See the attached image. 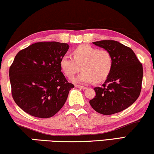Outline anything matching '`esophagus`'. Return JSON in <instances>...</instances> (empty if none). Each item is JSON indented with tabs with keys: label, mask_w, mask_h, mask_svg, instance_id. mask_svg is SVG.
<instances>
[{
	"label": "esophagus",
	"mask_w": 154,
	"mask_h": 154,
	"mask_svg": "<svg viewBox=\"0 0 154 154\" xmlns=\"http://www.w3.org/2000/svg\"><path fill=\"white\" fill-rule=\"evenodd\" d=\"M75 87L78 88H80V89H82V90H85V89H86V87H85V86H80V85H75Z\"/></svg>",
	"instance_id": "esophagus-1"
}]
</instances>
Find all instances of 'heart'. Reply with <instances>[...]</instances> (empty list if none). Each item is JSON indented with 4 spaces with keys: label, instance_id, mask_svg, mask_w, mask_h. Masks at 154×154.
<instances>
[{
    "label": "heart",
    "instance_id": "obj_1",
    "mask_svg": "<svg viewBox=\"0 0 154 154\" xmlns=\"http://www.w3.org/2000/svg\"><path fill=\"white\" fill-rule=\"evenodd\" d=\"M112 55L109 51L93 47L90 45H81L72 51V56H63L60 60V67L67 77L72 78L79 70L82 72L73 79L75 83L88 84L105 80L112 68Z\"/></svg>",
    "mask_w": 154,
    "mask_h": 154
}]
</instances>
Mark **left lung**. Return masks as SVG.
Segmentation results:
<instances>
[{"label": "left lung", "mask_w": 154, "mask_h": 154, "mask_svg": "<svg viewBox=\"0 0 154 154\" xmlns=\"http://www.w3.org/2000/svg\"><path fill=\"white\" fill-rule=\"evenodd\" d=\"M109 51L112 68L101 87H95L96 96L89 103L104 115L120 112L130 107L139 97L142 88V65L128 47L114 40L93 42Z\"/></svg>", "instance_id": "8db88e82"}]
</instances>
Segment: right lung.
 <instances>
[{"mask_svg":"<svg viewBox=\"0 0 154 154\" xmlns=\"http://www.w3.org/2000/svg\"><path fill=\"white\" fill-rule=\"evenodd\" d=\"M68 49L67 43L36 42L15 56L9 72L12 95L27 114L49 118L64 105L74 88L60 67V58Z\"/></svg>","mask_w":154,"mask_h":154,"instance_id":"obj_1","label":"right lung"}]
</instances>
